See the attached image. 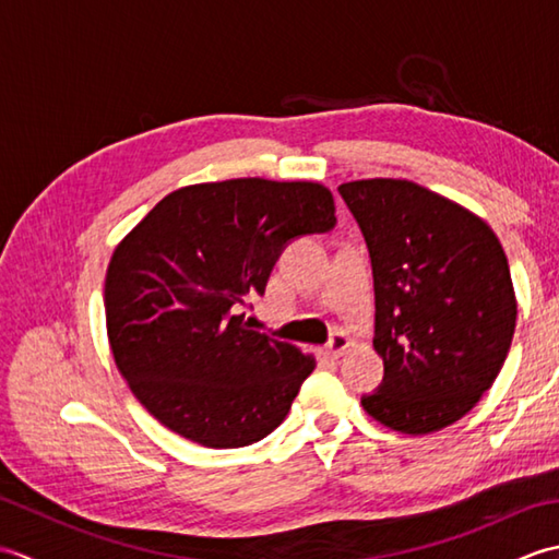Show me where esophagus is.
I'll list each match as a JSON object with an SVG mask.
<instances>
[{"label":"esophagus","instance_id":"1","mask_svg":"<svg viewBox=\"0 0 559 559\" xmlns=\"http://www.w3.org/2000/svg\"><path fill=\"white\" fill-rule=\"evenodd\" d=\"M348 348H350V338L343 334V331H336V334L331 336V341L326 343L322 353L326 355V358H341V355L346 353Z\"/></svg>","mask_w":559,"mask_h":559}]
</instances>
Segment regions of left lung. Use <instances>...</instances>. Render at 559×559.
I'll list each match as a JSON object with an SVG mask.
<instances>
[{
	"mask_svg": "<svg viewBox=\"0 0 559 559\" xmlns=\"http://www.w3.org/2000/svg\"><path fill=\"white\" fill-rule=\"evenodd\" d=\"M338 192L370 247L386 372L362 408L394 432L442 430L492 386L512 346L504 249L476 213L411 180L374 177Z\"/></svg>",
	"mask_w": 559,
	"mask_h": 559,
	"instance_id": "obj_1",
	"label": "left lung"
}]
</instances>
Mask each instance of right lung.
<instances>
[{"label":"right lung","mask_w":559,"mask_h":559,"mask_svg":"<svg viewBox=\"0 0 559 559\" xmlns=\"http://www.w3.org/2000/svg\"><path fill=\"white\" fill-rule=\"evenodd\" d=\"M334 223L324 185L237 177L175 189L122 237L105 273V326L153 418L211 449L259 442L286 420L317 360L237 310L264 295L290 237Z\"/></svg>","instance_id":"1"}]
</instances>
